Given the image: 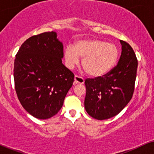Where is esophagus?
Wrapping results in <instances>:
<instances>
[{
    "label": "esophagus",
    "mask_w": 154,
    "mask_h": 154,
    "mask_svg": "<svg viewBox=\"0 0 154 154\" xmlns=\"http://www.w3.org/2000/svg\"><path fill=\"white\" fill-rule=\"evenodd\" d=\"M84 82H85V80L82 77H79V76H77V75L75 76V84H77V83H78V84H83Z\"/></svg>",
    "instance_id": "esophagus-1"
}]
</instances>
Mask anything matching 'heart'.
<instances>
[{"label":"heart","instance_id":"b5f03b06","mask_svg":"<svg viewBox=\"0 0 154 154\" xmlns=\"http://www.w3.org/2000/svg\"><path fill=\"white\" fill-rule=\"evenodd\" d=\"M119 50L114 44L104 40H79L75 47L68 46L64 51L66 66L73 69L83 58L82 66L89 75L101 77L107 74L114 66L119 58Z\"/></svg>","mask_w":154,"mask_h":154}]
</instances>
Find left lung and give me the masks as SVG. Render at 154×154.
<instances>
[{
  "label": "left lung",
  "instance_id": "left-lung-1",
  "mask_svg": "<svg viewBox=\"0 0 154 154\" xmlns=\"http://www.w3.org/2000/svg\"><path fill=\"white\" fill-rule=\"evenodd\" d=\"M120 43L122 54L117 65L102 77L85 81V108L94 119L104 120L117 115L133 95L137 59L127 42L120 40Z\"/></svg>",
  "mask_w": 154,
  "mask_h": 154
}]
</instances>
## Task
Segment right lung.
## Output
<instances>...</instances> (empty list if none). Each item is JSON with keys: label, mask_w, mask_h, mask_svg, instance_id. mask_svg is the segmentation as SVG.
<instances>
[{"label": "right lung", "mask_w": 154, "mask_h": 154, "mask_svg": "<svg viewBox=\"0 0 154 154\" xmlns=\"http://www.w3.org/2000/svg\"><path fill=\"white\" fill-rule=\"evenodd\" d=\"M63 57V44L53 31L28 38L16 55V93L24 109L35 118L56 115L73 85L75 75L62 63Z\"/></svg>", "instance_id": "1"}]
</instances>
